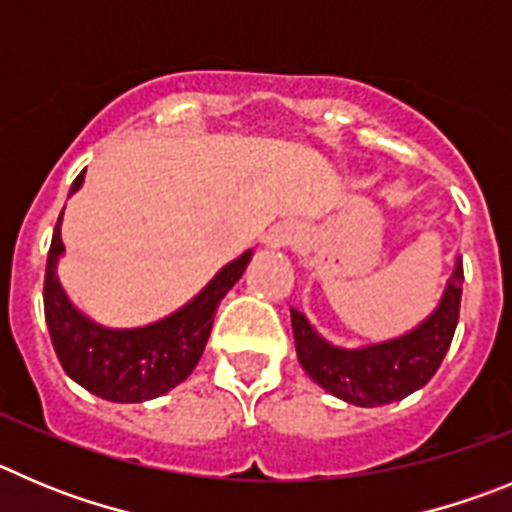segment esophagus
<instances>
[{"instance_id": "34e87169", "label": "esophagus", "mask_w": 512, "mask_h": 512, "mask_svg": "<svg viewBox=\"0 0 512 512\" xmlns=\"http://www.w3.org/2000/svg\"><path fill=\"white\" fill-rule=\"evenodd\" d=\"M301 237H303V227L290 219V222H280L270 229V234H267V247L280 250V247H288L293 245V242H298Z\"/></svg>"}]
</instances>
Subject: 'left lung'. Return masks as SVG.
Segmentation results:
<instances>
[{"instance_id":"8db88e82","label":"left lung","mask_w":512,"mask_h":512,"mask_svg":"<svg viewBox=\"0 0 512 512\" xmlns=\"http://www.w3.org/2000/svg\"><path fill=\"white\" fill-rule=\"evenodd\" d=\"M462 257H457L441 301L405 334L365 347H339L313 329L306 313L290 308L296 354L306 375L326 393L359 408L395 403L416 393L439 370L449 352L462 303Z\"/></svg>"}]
</instances>
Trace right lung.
Returning a JSON list of instances; mask_svg holds the SVG:
<instances>
[{
    "label": "right lung",
    "mask_w": 512,
    "mask_h": 512,
    "mask_svg": "<svg viewBox=\"0 0 512 512\" xmlns=\"http://www.w3.org/2000/svg\"><path fill=\"white\" fill-rule=\"evenodd\" d=\"M81 170L68 196L84 186ZM63 211L55 224L45 267V321L63 370L89 393L112 403H145L181 385L204 354L219 301L234 288L255 252L247 250L204 285L188 303L163 319L132 329H114L86 316L68 298L58 278Z\"/></svg>",
    "instance_id": "obj_1"
}]
</instances>
